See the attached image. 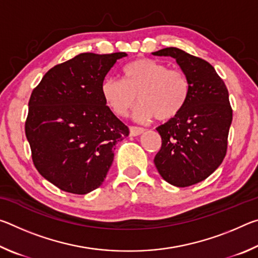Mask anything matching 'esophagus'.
Segmentation results:
<instances>
[{
  "mask_svg": "<svg viewBox=\"0 0 258 258\" xmlns=\"http://www.w3.org/2000/svg\"><path fill=\"white\" fill-rule=\"evenodd\" d=\"M145 132V130L142 127H137V126H130V134L132 135V137H138V135L142 134Z\"/></svg>",
  "mask_w": 258,
  "mask_h": 258,
  "instance_id": "obj_1",
  "label": "esophagus"
}]
</instances>
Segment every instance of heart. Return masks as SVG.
Returning <instances> with one entry per match:
<instances>
[{"label":"heart","mask_w":258,"mask_h":258,"mask_svg":"<svg viewBox=\"0 0 258 258\" xmlns=\"http://www.w3.org/2000/svg\"><path fill=\"white\" fill-rule=\"evenodd\" d=\"M123 77V81L107 78L101 85L104 102L118 117H125L139 101L135 119L148 121L156 117L159 121H167L178 116L189 99L190 81L186 74L168 68L160 61L134 60L124 67Z\"/></svg>","instance_id":"b5f03b06"}]
</instances>
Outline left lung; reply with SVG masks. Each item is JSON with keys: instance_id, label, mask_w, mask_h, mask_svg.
Listing matches in <instances>:
<instances>
[{"instance_id": "left-lung-1", "label": "left lung", "mask_w": 258, "mask_h": 258, "mask_svg": "<svg viewBox=\"0 0 258 258\" xmlns=\"http://www.w3.org/2000/svg\"><path fill=\"white\" fill-rule=\"evenodd\" d=\"M172 56L190 81V95L175 118L156 130L161 148L155 165L166 182L178 187L204 181L222 164L232 123L229 92L211 63L177 47L152 53Z\"/></svg>"}]
</instances>
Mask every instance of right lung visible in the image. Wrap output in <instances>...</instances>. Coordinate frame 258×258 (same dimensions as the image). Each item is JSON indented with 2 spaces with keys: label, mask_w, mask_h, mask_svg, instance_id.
<instances>
[{
  "label": "right lung",
  "mask_w": 258,
  "mask_h": 258,
  "mask_svg": "<svg viewBox=\"0 0 258 258\" xmlns=\"http://www.w3.org/2000/svg\"><path fill=\"white\" fill-rule=\"evenodd\" d=\"M125 52L81 53L51 68L33 90L25 123L32 159L60 190L86 195L102 184L130 131L106 106L101 85Z\"/></svg>",
  "instance_id": "1"
}]
</instances>
